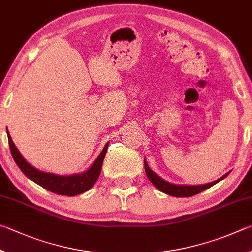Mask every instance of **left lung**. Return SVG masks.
Returning <instances> with one entry per match:
<instances>
[{
  "label": "left lung",
  "instance_id": "1",
  "mask_svg": "<svg viewBox=\"0 0 252 252\" xmlns=\"http://www.w3.org/2000/svg\"><path fill=\"white\" fill-rule=\"evenodd\" d=\"M145 164V171H146V175L148 179L151 180L152 184L155 186L158 190H160L162 192L167 193V195L169 196H174V197H191V196H195L197 193H199L201 191L206 190V189L210 188L211 186H214L215 184H217L220 180H222L223 178H226L227 176L229 175V173H227L226 175H223L222 177H220L219 179L215 180L213 183H209V184H205V185H197V186H188V185H175V184H171L166 182L162 178H160L159 176L157 174L154 173V171L149 168L146 160L144 161Z\"/></svg>",
  "mask_w": 252,
  "mask_h": 252
}]
</instances>
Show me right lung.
Here are the masks:
<instances>
[{
	"label": "right lung",
	"mask_w": 252,
	"mask_h": 252,
	"mask_svg": "<svg viewBox=\"0 0 252 252\" xmlns=\"http://www.w3.org/2000/svg\"><path fill=\"white\" fill-rule=\"evenodd\" d=\"M6 133L8 137V145H10L11 154L13 158H14L16 165L19 166V168L22 171H23V174L26 177L33 180L34 183H36L43 188H45L48 191H52L54 193H57V195L63 196H76L79 195V193L90 190L93 187V185L96 183V180L99 177L104 157L108 148V143L105 145V147L99 154V156L96 158V160L94 162H93L91 168L86 170L85 173L70 176H60L51 173H44V171L37 170L36 168H34L33 166H31L29 162L24 159L23 156L21 155L19 149L15 147V145L13 143V140L7 130Z\"/></svg>",
	"instance_id": "add662e5"
}]
</instances>
